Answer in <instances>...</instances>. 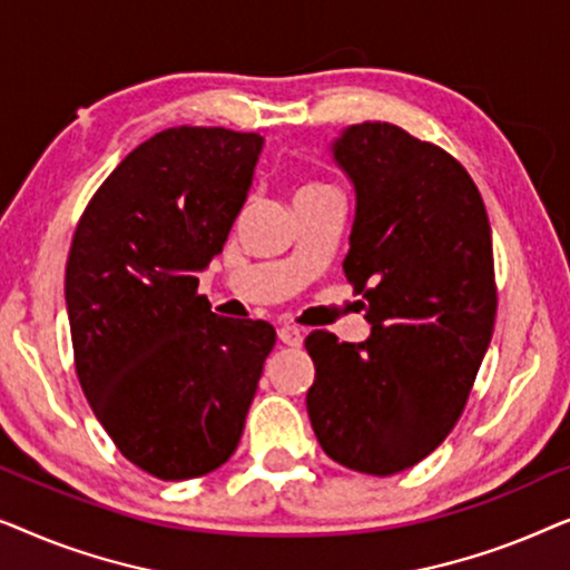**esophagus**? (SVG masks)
Wrapping results in <instances>:
<instances>
[{"label": "esophagus", "instance_id": "34e87169", "mask_svg": "<svg viewBox=\"0 0 570 570\" xmlns=\"http://www.w3.org/2000/svg\"><path fill=\"white\" fill-rule=\"evenodd\" d=\"M277 337L287 347H301L303 345V337H306V334H303V330H298V326H279Z\"/></svg>", "mask_w": 570, "mask_h": 570}]
</instances>
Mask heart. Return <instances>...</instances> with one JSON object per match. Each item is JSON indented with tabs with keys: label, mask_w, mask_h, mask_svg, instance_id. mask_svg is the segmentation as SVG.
Masks as SVG:
<instances>
[{
	"label": "heart",
	"mask_w": 570,
	"mask_h": 570,
	"mask_svg": "<svg viewBox=\"0 0 570 570\" xmlns=\"http://www.w3.org/2000/svg\"><path fill=\"white\" fill-rule=\"evenodd\" d=\"M324 189H332L330 184H322V181H314V184H306L298 194H311V191H324Z\"/></svg>",
	"instance_id": "1"
}]
</instances>
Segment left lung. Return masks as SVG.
Wrapping results in <instances>:
<instances>
[{
	"mask_svg": "<svg viewBox=\"0 0 570 570\" xmlns=\"http://www.w3.org/2000/svg\"><path fill=\"white\" fill-rule=\"evenodd\" d=\"M332 150L355 184L342 269L371 337L308 334L306 404L326 456L386 478L423 462L462 417L495 326L493 238L478 186L443 147L363 121Z\"/></svg>",
	"mask_w": 570,
	"mask_h": 570,
	"instance_id": "8db88e82",
	"label": "left lung"
}]
</instances>
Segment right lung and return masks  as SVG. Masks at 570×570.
<instances>
[{
    "instance_id": "obj_1",
    "label": "right lung",
    "mask_w": 570,
    "mask_h": 570,
    "mask_svg": "<svg viewBox=\"0 0 570 570\" xmlns=\"http://www.w3.org/2000/svg\"><path fill=\"white\" fill-rule=\"evenodd\" d=\"M262 145L225 127L158 131L92 194L69 246L77 379L116 449L158 480L228 462L275 347V326L217 316L197 293Z\"/></svg>"
}]
</instances>
